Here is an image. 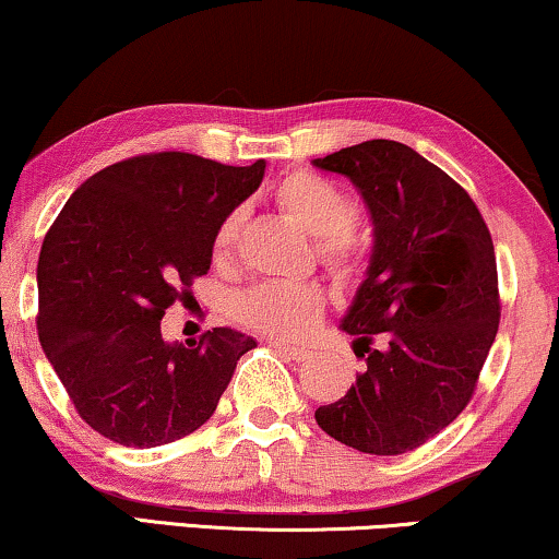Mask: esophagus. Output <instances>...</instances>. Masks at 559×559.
<instances>
[{
	"mask_svg": "<svg viewBox=\"0 0 559 559\" xmlns=\"http://www.w3.org/2000/svg\"><path fill=\"white\" fill-rule=\"evenodd\" d=\"M271 347L276 349L278 355H286L288 359H294V361H304V359H309V357H311V349H309V347H296V344H286V342H273Z\"/></svg>",
	"mask_w": 559,
	"mask_h": 559,
	"instance_id": "1",
	"label": "esophagus"
}]
</instances>
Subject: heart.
<instances>
[{"instance_id":"heart-1","label":"heart","mask_w":559,"mask_h":559,"mask_svg":"<svg viewBox=\"0 0 559 559\" xmlns=\"http://www.w3.org/2000/svg\"><path fill=\"white\" fill-rule=\"evenodd\" d=\"M281 207L319 238V255L336 276H349L361 261V242L352 227L357 225L359 207L352 194L332 179L296 171L278 187ZM242 210H233L217 225L212 238L215 263H230L240 242ZM326 296L313 283H258L238 298V317L258 332L278 340H301L319 324Z\"/></svg>"}]
</instances>
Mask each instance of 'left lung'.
<instances>
[{"instance_id": "left-lung-1", "label": "left lung", "mask_w": 559, "mask_h": 559, "mask_svg": "<svg viewBox=\"0 0 559 559\" xmlns=\"http://www.w3.org/2000/svg\"><path fill=\"white\" fill-rule=\"evenodd\" d=\"M313 167L347 177L372 217L365 281L340 321L365 369L313 418L355 451L407 453L459 418L497 340L489 227L463 187L400 141H361Z\"/></svg>"}]
</instances>
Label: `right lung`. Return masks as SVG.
Instances as JSON below:
<instances>
[{
	"label": "right lung",
	"mask_w": 559,
	"mask_h": 559,
	"mask_svg": "<svg viewBox=\"0 0 559 559\" xmlns=\"http://www.w3.org/2000/svg\"><path fill=\"white\" fill-rule=\"evenodd\" d=\"M265 162L133 156L85 179L45 235L37 334L81 418L114 443L156 448L215 413L253 336L217 326L167 342L162 317L212 263L227 212L263 182Z\"/></svg>",
	"instance_id": "obj_1"
}]
</instances>
